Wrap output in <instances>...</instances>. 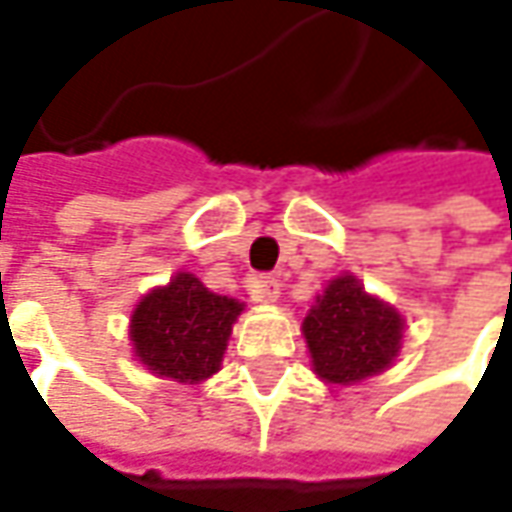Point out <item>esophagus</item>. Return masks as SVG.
Returning a JSON list of instances; mask_svg holds the SVG:
<instances>
[{"instance_id": "1", "label": "esophagus", "mask_w": 512, "mask_h": 512, "mask_svg": "<svg viewBox=\"0 0 512 512\" xmlns=\"http://www.w3.org/2000/svg\"><path fill=\"white\" fill-rule=\"evenodd\" d=\"M247 290H250V296H253L256 302H276L279 293H282V285H279L276 276H253V279L247 282Z\"/></svg>"}]
</instances>
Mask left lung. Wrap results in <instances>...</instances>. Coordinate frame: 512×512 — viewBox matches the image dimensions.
<instances>
[{"instance_id":"left-lung-1","label":"left lung","mask_w":512,"mask_h":512,"mask_svg":"<svg viewBox=\"0 0 512 512\" xmlns=\"http://www.w3.org/2000/svg\"><path fill=\"white\" fill-rule=\"evenodd\" d=\"M313 370L330 384H356L387 370L399 356L404 319L342 273L316 296L302 322Z\"/></svg>"}]
</instances>
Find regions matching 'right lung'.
I'll return each mask as SVG.
<instances>
[{"label":"right lung","mask_w":512,"mask_h":512,"mask_svg":"<svg viewBox=\"0 0 512 512\" xmlns=\"http://www.w3.org/2000/svg\"><path fill=\"white\" fill-rule=\"evenodd\" d=\"M242 302L210 293L193 273L150 290L130 316V342L150 373L199 384L219 373Z\"/></svg>","instance_id":"add662e5"}]
</instances>
